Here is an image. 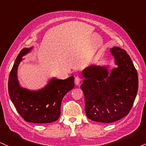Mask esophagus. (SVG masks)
I'll return each mask as SVG.
<instances>
[{"mask_svg":"<svg viewBox=\"0 0 146 146\" xmlns=\"http://www.w3.org/2000/svg\"><path fill=\"white\" fill-rule=\"evenodd\" d=\"M81 81V78H80V76H75V78H74V82L76 84H78L80 83V82Z\"/></svg>","mask_w":146,"mask_h":146,"instance_id":"obj_1","label":"esophagus"}]
</instances>
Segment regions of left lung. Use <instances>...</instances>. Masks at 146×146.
<instances>
[{"mask_svg": "<svg viewBox=\"0 0 146 146\" xmlns=\"http://www.w3.org/2000/svg\"><path fill=\"white\" fill-rule=\"evenodd\" d=\"M118 68L109 76L106 68L91 66L82 72L80 86L84 95L86 114L95 122L110 123L127 116L132 108L138 90V76L125 50L111 48Z\"/></svg>", "mask_w": 146, "mask_h": 146, "instance_id": "1", "label": "left lung"}]
</instances>
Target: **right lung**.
<instances>
[{"mask_svg":"<svg viewBox=\"0 0 146 146\" xmlns=\"http://www.w3.org/2000/svg\"><path fill=\"white\" fill-rule=\"evenodd\" d=\"M30 49L23 48L17 57L9 77V94L16 110L26 122L50 123L60 116L62 99L74 87V76L65 80L52 79L44 89L38 91L22 89L17 80V68L23 55Z\"/></svg>","mask_w":146,"mask_h":146,"instance_id":"add662e5","label":"right lung"}]
</instances>
